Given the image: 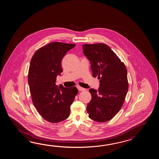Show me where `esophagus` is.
<instances>
[{
    "label": "esophagus",
    "instance_id": "1",
    "mask_svg": "<svg viewBox=\"0 0 159 159\" xmlns=\"http://www.w3.org/2000/svg\"><path fill=\"white\" fill-rule=\"evenodd\" d=\"M77 89H78V90L79 91H84V90H86L84 88H82V87L80 86H77Z\"/></svg>",
    "mask_w": 159,
    "mask_h": 159
}]
</instances>
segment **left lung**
<instances>
[{"label":"left lung","instance_id":"left-lung-1","mask_svg":"<svg viewBox=\"0 0 159 159\" xmlns=\"http://www.w3.org/2000/svg\"><path fill=\"white\" fill-rule=\"evenodd\" d=\"M84 53L90 61L93 77L100 80L98 90L90 89L87 106L89 118L98 122L113 118L122 108L129 89L125 65L107 45L84 44Z\"/></svg>","mask_w":159,"mask_h":159}]
</instances>
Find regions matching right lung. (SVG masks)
Here are the masks:
<instances>
[{
	"label": "right lung",
	"instance_id": "right-lung-1",
	"mask_svg": "<svg viewBox=\"0 0 159 159\" xmlns=\"http://www.w3.org/2000/svg\"><path fill=\"white\" fill-rule=\"evenodd\" d=\"M75 44L53 42L40 48L30 61L28 81L32 102L38 112L51 123L68 118L70 106L78 93L76 87H59L56 84L58 75L62 72L61 61Z\"/></svg>",
	"mask_w": 159,
	"mask_h": 159
}]
</instances>
